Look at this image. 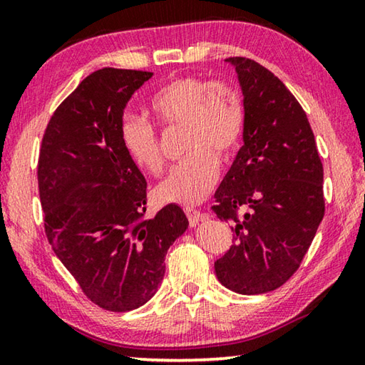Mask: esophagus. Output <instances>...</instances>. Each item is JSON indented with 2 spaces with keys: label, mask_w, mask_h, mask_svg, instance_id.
<instances>
[{
  "label": "esophagus",
  "mask_w": 365,
  "mask_h": 365,
  "mask_svg": "<svg viewBox=\"0 0 365 365\" xmlns=\"http://www.w3.org/2000/svg\"><path fill=\"white\" fill-rule=\"evenodd\" d=\"M185 214H187L191 227H195V225L200 224L201 220L207 219V214L197 211V209H195V207H185Z\"/></svg>",
  "instance_id": "34e87169"
}]
</instances>
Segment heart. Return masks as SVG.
<instances>
[{
    "label": "heart",
    "instance_id": "b5f03b06",
    "mask_svg": "<svg viewBox=\"0 0 365 365\" xmlns=\"http://www.w3.org/2000/svg\"><path fill=\"white\" fill-rule=\"evenodd\" d=\"M148 108L165 125H185L183 150L188 154L158 185V197L183 206L197 205L217 182V156H232L242 140V98L224 82L177 77L154 91ZM120 138L127 154L141 170L153 175L163 170L164 158L158 132L145 117H123Z\"/></svg>",
    "mask_w": 365,
    "mask_h": 365
}]
</instances>
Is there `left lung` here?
<instances>
[{
  "instance_id": "8db88e82",
  "label": "left lung",
  "mask_w": 365,
  "mask_h": 365,
  "mask_svg": "<svg viewBox=\"0 0 365 365\" xmlns=\"http://www.w3.org/2000/svg\"><path fill=\"white\" fill-rule=\"evenodd\" d=\"M225 61L238 73L245 127L243 146L214 195L212 211L235 224V243L214 269L232 292L261 294L298 270L316 237L324 168L306 113L282 80L252 59Z\"/></svg>"
}]
</instances>
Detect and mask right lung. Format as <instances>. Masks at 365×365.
Segmentation results:
<instances>
[{
	"instance_id": "right-lung-1",
	"label": "right lung",
	"mask_w": 365,
	"mask_h": 365,
	"mask_svg": "<svg viewBox=\"0 0 365 365\" xmlns=\"http://www.w3.org/2000/svg\"><path fill=\"white\" fill-rule=\"evenodd\" d=\"M151 77L113 67L90 73L54 110L40 150L48 242L86 298L113 312L156 294L168 250L188 228L174 202L143 219L146 180L122 145L123 109Z\"/></svg>"
}]
</instances>
